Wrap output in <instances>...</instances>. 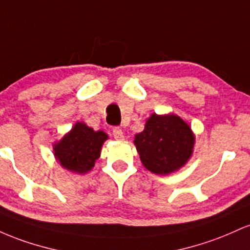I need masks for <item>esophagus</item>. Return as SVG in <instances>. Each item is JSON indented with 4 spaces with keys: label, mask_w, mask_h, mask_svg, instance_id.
<instances>
[{
    "label": "esophagus",
    "mask_w": 250,
    "mask_h": 250,
    "mask_svg": "<svg viewBox=\"0 0 250 250\" xmlns=\"http://www.w3.org/2000/svg\"><path fill=\"white\" fill-rule=\"evenodd\" d=\"M113 136L115 137L116 140H119V141H121V140L125 139V135H123L122 129L120 127H114L113 128Z\"/></svg>",
    "instance_id": "esophagus-1"
}]
</instances>
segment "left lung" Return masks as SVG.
<instances>
[{
  "label": "left lung",
  "mask_w": 250,
  "mask_h": 250,
  "mask_svg": "<svg viewBox=\"0 0 250 250\" xmlns=\"http://www.w3.org/2000/svg\"><path fill=\"white\" fill-rule=\"evenodd\" d=\"M142 165L149 171L167 175L179 170L193 154L195 136L180 116L151 114L134 140Z\"/></svg>",
  "instance_id": "obj_1"
}]
</instances>
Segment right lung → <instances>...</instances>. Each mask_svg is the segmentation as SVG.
Masks as SVG:
<instances>
[{
    "label": "right lung",
    "instance_id": "1",
    "mask_svg": "<svg viewBox=\"0 0 250 250\" xmlns=\"http://www.w3.org/2000/svg\"><path fill=\"white\" fill-rule=\"evenodd\" d=\"M108 135L95 131L85 123L76 122L69 133L54 145V155L60 165L76 174H85L95 165Z\"/></svg>",
    "mask_w": 250,
    "mask_h": 250
}]
</instances>
